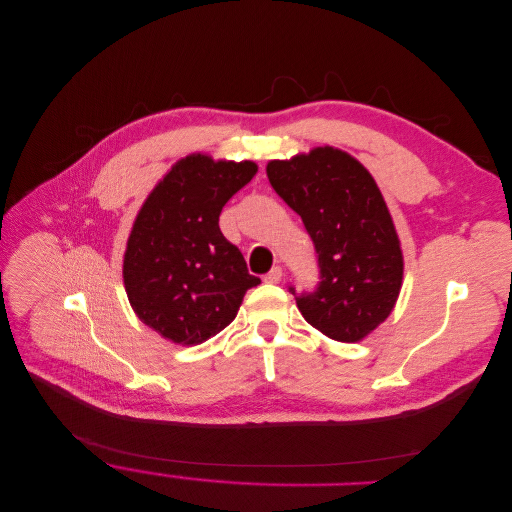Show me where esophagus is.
<instances>
[{
  "instance_id": "34e87169",
  "label": "esophagus",
  "mask_w": 512,
  "mask_h": 512,
  "mask_svg": "<svg viewBox=\"0 0 512 512\" xmlns=\"http://www.w3.org/2000/svg\"><path fill=\"white\" fill-rule=\"evenodd\" d=\"M282 280V268L280 266H274L266 276H264V282H270V284H278Z\"/></svg>"
}]
</instances>
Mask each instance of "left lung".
<instances>
[{
    "label": "left lung",
    "instance_id": "left-lung-1",
    "mask_svg": "<svg viewBox=\"0 0 512 512\" xmlns=\"http://www.w3.org/2000/svg\"><path fill=\"white\" fill-rule=\"evenodd\" d=\"M266 175L319 254L323 280L296 298L298 311L333 341H363L391 315L403 282L401 242L373 175L331 145L272 159Z\"/></svg>",
    "mask_w": 512,
    "mask_h": 512
}]
</instances>
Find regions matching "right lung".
Wrapping results in <instances>:
<instances>
[{
	"mask_svg": "<svg viewBox=\"0 0 512 512\" xmlns=\"http://www.w3.org/2000/svg\"><path fill=\"white\" fill-rule=\"evenodd\" d=\"M256 171L254 161L191 153L143 201L123 282L135 315L163 339L183 347L208 341L236 319L246 290L260 284L220 230L222 208Z\"/></svg>",
	"mask_w": 512,
	"mask_h": 512,
	"instance_id": "1",
	"label": "right lung"
}]
</instances>
